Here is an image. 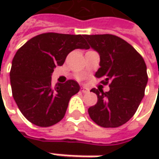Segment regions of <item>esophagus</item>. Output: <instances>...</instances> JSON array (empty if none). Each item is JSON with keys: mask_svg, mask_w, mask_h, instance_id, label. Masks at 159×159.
Wrapping results in <instances>:
<instances>
[{"mask_svg": "<svg viewBox=\"0 0 159 159\" xmlns=\"http://www.w3.org/2000/svg\"><path fill=\"white\" fill-rule=\"evenodd\" d=\"M81 91H82V93H87L89 90H88V88H86V87H82V88H81Z\"/></svg>", "mask_w": 159, "mask_h": 159, "instance_id": "esophagus-1", "label": "esophagus"}]
</instances>
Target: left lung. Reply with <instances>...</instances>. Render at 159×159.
Instances as JSON below:
<instances>
[{
    "mask_svg": "<svg viewBox=\"0 0 159 159\" xmlns=\"http://www.w3.org/2000/svg\"><path fill=\"white\" fill-rule=\"evenodd\" d=\"M89 48L99 53L100 68L96 73L110 91L93 88L98 102L88 109L91 120L104 128H117L126 123L136 112L147 84L143 57L124 39L111 35H85Z\"/></svg>",
    "mask_w": 159,
    "mask_h": 159,
    "instance_id": "obj_1",
    "label": "left lung"
}]
</instances>
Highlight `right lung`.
I'll list each match as a JSON object with an SVG mask.
<instances>
[{
  "mask_svg": "<svg viewBox=\"0 0 159 159\" xmlns=\"http://www.w3.org/2000/svg\"><path fill=\"white\" fill-rule=\"evenodd\" d=\"M84 35L43 33L16 51L10 72L12 93L18 109L33 124L49 127L61 121L72 96L79 92L76 81L51 85L54 68L61 66L75 48H89Z\"/></svg>",
  "mask_w": 159,
  "mask_h": 159,
  "instance_id": "obj_1",
  "label": "right lung"
}]
</instances>
